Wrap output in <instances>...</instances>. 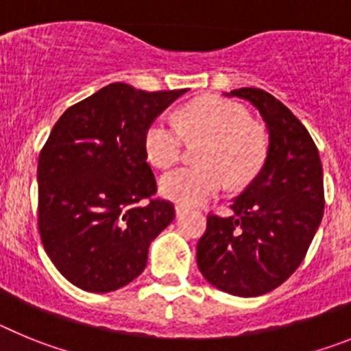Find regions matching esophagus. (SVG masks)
Returning a JSON list of instances; mask_svg holds the SVG:
<instances>
[{
	"label": "esophagus",
	"mask_w": 351,
	"mask_h": 351,
	"mask_svg": "<svg viewBox=\"0 0 351 351\" xmlns=\"http://www.w3.org/2000/svg\"><path fill=\"white\" fill-rule=\"evenodd\" d=\"M188 213H190V209H188L186 206H181V204H178V206H176V216H178V218H181V216H184V214H188Z\"/></svg>",
	"instance_id": "esophagus-1"
}]
</instances>
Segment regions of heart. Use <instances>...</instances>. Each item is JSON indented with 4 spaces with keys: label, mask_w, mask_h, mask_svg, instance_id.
Returning a JSON list of instances; mask_svg holds the SVG:
<instances>
[{
    "label": "heart",
    "mask_w": 351,
    "mask_h": 351,
    "mask_svg": "<svg viewBox=\"0 0 351 351\" xmlns=\"http://www.w3.org/2000/svg\"><path fill=\"white\" fill-rule=\"evenodd\" d=\"M186 138L206 141L198 153L200 167H181L160 179L161 195L181 206H200L218 197L230 181L244 186L255 179L267 153V142L250 112L234 101L198 98L186 105L178 123L158 117L147 126L144 149L158 169L176 165Z\"/></svg>",
    "instance_id": "obj_1"
}]
</instances>
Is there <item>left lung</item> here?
<instances>
[{"label": "left lung", "instance_id": "obj_1", "mask_svg": "<svg viewBox=\"0 0 351 351\" xmlns=\"http://www.w3.org/2000/svg\"><path fill=\"white\" fill-rule=\"evenodd\" d=\"M225 96L250 101L267 126V156L256 178L232 200V216L210 214L197 263L218 290L256 297L280 287L304 260L324 216V170L304 125L258 88Z\"/></svg>", "mask_w": 351, "mask_h": 351}]
</instances>
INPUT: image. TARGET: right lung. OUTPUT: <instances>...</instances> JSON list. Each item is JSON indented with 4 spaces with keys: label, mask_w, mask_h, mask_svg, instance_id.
Returning a JSON list of instances; mask_svg holds the SVG:
<instances>
[{
    "label": "right lung",
    "mask_w": 351,
    "mask_h": 351,
    "mask_svg": "<svg viewBox=\"0 0 351 351\" xmlns=\"http://www.w3.org/2000/svg\"><path fill=\"white\" fill-rule=\"evenodd\" d=\"M188 89L147 93L108 84L71 105L38 158V228L71 285L107 293L145 269L151 241L176 218L156 193L144 149L147 126Z\"/></svg>",
    "instance_id": "add662e5"
}]
</instances>
